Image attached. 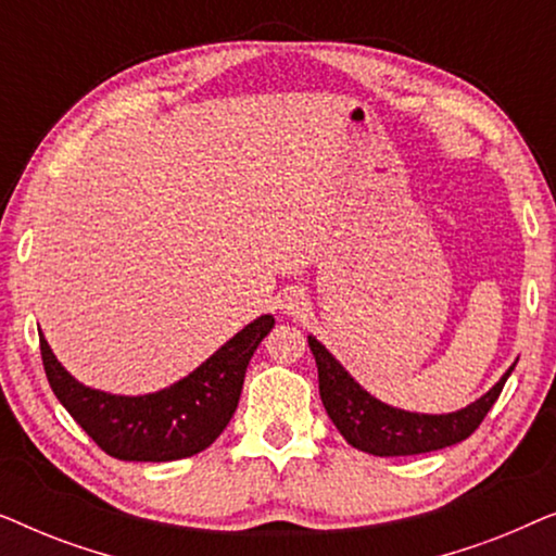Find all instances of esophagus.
<instances>
[{"mask_svg":"<svg viewBox=\"0 0 556 556\" xmlns=\"http://www.w3.org/2000/svg\"><path fill=\"white\" fill-rule=\"evenodd\" d=\"M280 308H283V314H301V311L306 308V299H303V293L299 291H286L283 301H280Z\"/></svg>","mask_w":556,"mask_h":556,"instance_id":"esophagus-1","label":"esophagus"}]
</instances>
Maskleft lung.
I'll use <instances>...</instances> for the list:
<instances>
[{
	"label": "left lung",
	"instance_id": "1",
	"mask_svg": "<svg viewBox=\"0 0 556 556\" xmlns=\"http://www.w3.org/2000/svg\"><path fill=\"white\" fill-rule=\"evenodd\" d=\"M308 346L318 367V392H321V402L331 422L337 425L349 445L379 455V458L432 453L466 440L489 415L516 367L511 364L483 397L470 402L458 413L422 415L384 405L382 400L371 397L316 337H308Z\"/></svg>",
	"mask_w": 556,
	"mask_h": 556
}]
</instances>
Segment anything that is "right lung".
I'll return each mask as SVG.
<instances>
[{"label":"right lung","instance_id":"obj_1","mask_svg":"<svg viewBox=\"0 0 556 556\" xmlns=\"http://www.w3.org/2000/svg\"><path fill=\"white\" fill-rule=\"evenodd\" d=\"M276 318L265 314L217 349L185 379L164 390L128 397L80 384L40 333L48 382L73 420L118 460L166 463L202 453L227 428L240 402L250 356Z\"/></svg>","mask_w":556,"mask_h":556}]
</instances>
